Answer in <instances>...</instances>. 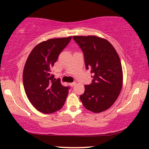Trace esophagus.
I'll return each instance as SVG.
<instances>
[{"label": "esophagus", "mask_w": 149, "mask_h": 149, "mask_svg": "<svg viewBox=\"0 0 149 149\" xmlns=\"http://www.w3.org/2000/svg\"><path fill=\"white\" fill-rule=\"evenodd\" d=\"M76 84V82H73V83H70V85H71V86H74Z\"/></svg>", "instance_id": "obj_1"}]
</instances>
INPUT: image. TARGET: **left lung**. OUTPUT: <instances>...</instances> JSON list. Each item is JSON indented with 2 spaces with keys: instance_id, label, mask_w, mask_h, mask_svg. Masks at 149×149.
Returning a JSON list of instances; mask_svg holds the SVG:
<instances>
[{
  "instance_id": "obj_1",
  "label": "left lung",
  "mask_w": 149,
  "mask_h": 149,
  "mask_svg": "<svg viewBox=\"0 0 149 149\" xmlns=\"http://www.w3.org/2000/svg\"><path fill=\"white\" fill-rule=\"evenodd\" d=\"M84 54L86 69L93 76L92 83L85 85L80 96L85 108L94 113L109 109L119 96L123 85L120 59L111 44L95 36H73Z\"/></svg>"
}]
</instances>
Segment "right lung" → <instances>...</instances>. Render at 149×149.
<instances>
[{"mask_svg":"<svg viewBox=\"0 0 149 149\" xmlns=\"http://www.w3.org/2000/svg\"><path fill=\"white\" fill-rule=\"evenodd\" d=\"M71 36L52 38L38 44L29 55L24 68L23 84L29 100L38 111L52 113L62 108L69 87L61 84L52 73L61 51Z\"/></svg>","mask_w":149,"mask_h":149,"instance_id":"add662e5","label":"right lung"}]
</instances>
